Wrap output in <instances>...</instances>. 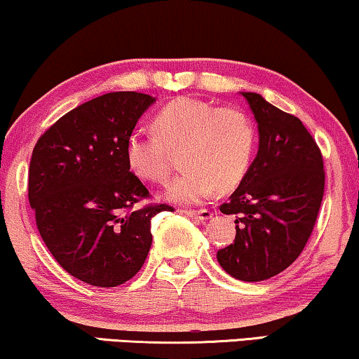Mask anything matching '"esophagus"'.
Listing matches in <instances>:
<instances>
[{
    "label": "esophagus",
    "instance_id": "1",
    "mask_svg": "<svg viewBox=\"0 0 359 359\" xmlns=\"http://www.w3.org/2000/svg\"><path fill=\"white\" fill-rule=\"evenodd\" d=\"M186 215H189V217H193L196 220H201V222H204V220H209L212 217V212L208 209H201V210H186Z\"/></svg>",
    "mask_w": 359,
    "mask_h": 359
}]
</instances>
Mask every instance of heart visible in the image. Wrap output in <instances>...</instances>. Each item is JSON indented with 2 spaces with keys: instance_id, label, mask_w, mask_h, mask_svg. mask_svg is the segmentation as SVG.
Masks as SVG:
<instances>
[{
  "instance_id": "obj_1",
  "label": "heart",
  "mask_w": 359,
  "mask_h": 359,
  "mask_svg": "<svg viewBox=\"0 0 359 359\" xmlns=\"http://www.w3.org/2000/svg\"><path fill=\"white\" fill-rule=\"evenodd\" d=\"M158 135L134 130L126 140V163L137 178L163 183L171 173V151L183 149L186 170L168 188L166 198L199 204L220 191L232 189L252 163V122L235 109H220L196 97H178L156 114Z\"/></svg>"
}]
</instances>
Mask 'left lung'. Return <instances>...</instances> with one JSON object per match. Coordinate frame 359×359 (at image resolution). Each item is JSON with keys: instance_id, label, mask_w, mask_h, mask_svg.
<instances>
[{"instance_id": "obj_1", "label": "left lung", "mask_w": 359, "mask_h": 359, "mask_svg": "<svg viewBox=\"0 0 359 359\" xmlns=\"http://www.w3.org/2000/svg\"><path fill=\"white\" fill-rule=\"evenodd\" d=\"M258 124V154L220 212L235 215V240L217 252L225 273L264 281L296 262L311 237L325 186L322 154L297 117L258 93H243Z\"/></svg>"}]
</instances>
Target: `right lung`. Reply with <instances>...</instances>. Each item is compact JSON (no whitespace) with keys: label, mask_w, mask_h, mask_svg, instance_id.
I'll return each instance as SVG.
<instances>
[{"label":"right lung","mask_w":359,"mask_h":359,"mask_svg":"<svg viewBox=\"0 0 359 359\" xmlns=\"http://www.w3.org/2000/svg\"><path fill=\"white\" fill-rule=\"evenodd\" d=\"M156 100L135 91L97 96L67 112L34 147L29 204L43 243L80 281L116 287L151 247L150 219L166 204L134 209L149 189L126 163V140Z\"/></svg>","instance_id":"obj_1"}]
</instances>
